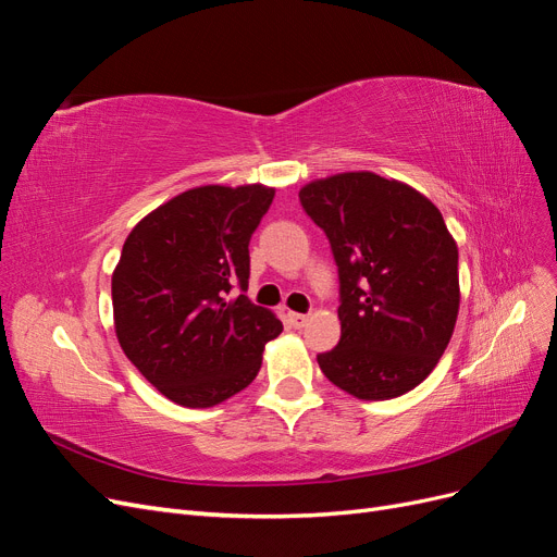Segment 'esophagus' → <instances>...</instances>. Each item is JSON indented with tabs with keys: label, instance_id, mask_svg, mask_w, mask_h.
<instances>
[{
	"label": "esophagus",
	"instance_id": "obj_1",
	"mask_svg": "<svg viewBox=\"0 0 557 557\" xmlns=\"http://www.w3.org/2000/svg\"><path fill=\"white\" fill-rule=\"evenodd\" d=\"M307 313H295V311H288V323L293 325V327H305V323H307Z\"/></svg>",
	"mask_w": 557,
	"mask_h": 557
}]
</instances>
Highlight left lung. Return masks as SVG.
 Listing matches in <instances>:
<instances>
[{"label": "left lung", "mask_w": 557, "mask_h": 557, "mask_svg": "<svg viewBox=\"0 0 557 557\" xmlns=\"http://www.w3.org/2000/svg\"><path fill=\"white\" fill-rule=\"evenodd\" d=\"M301 209L339 274L342 339L323 374L358 399L413 391L440 362L460 307L458 246L428 197L372 172L313 181Z\"/></svg>", "instance_id": "8db88e82"}]
</instances>
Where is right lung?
Wrapping results in <instances>:
<instances>
[{
    "instance_id": "obj_1",
    "label": "right lung",
    "mask_w": 557,
    "mask_h": 557,
    "mask_svg": "<svg viewBox=\"0 0 557 557\" xmlns=\"http://www.w3.org/2000/svg\"><path fill=\"white\" fill-rule=\"evenodd\" d=\"M272 199L264 185H205L148 213L123 246L111 278L117 342L183 407H213L244 391L264 344L283 330L246 297L248 244Z\"/></svg>"
}]
</instances>
